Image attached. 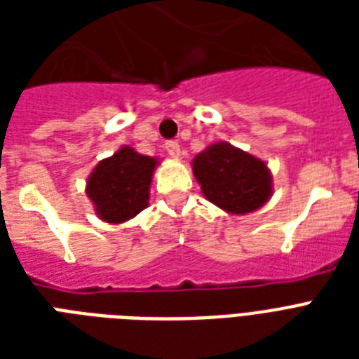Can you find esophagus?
<instances>
[{"label":"esophagus","mask_w":359,"mask_h":359,"mask_svg":"<svg viewBox=\"0 0 359 359\" xmlns=\"http://www.w3.org/2000/svg\"><path fill=\"white\" fill-rule=\"evenodd\" d=\"M165 151L171 158H179L180 156V145L179 141H168L165 143Z\"/></svg>","instance_id":"34e87169"}]
</instances>
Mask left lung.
I'll return each mask as SVG.
<instances>
[{
	"label": "left lung",
	"mask_w": 359,
	"mask_h": 359,
	"mask_svg": "<svg viewBox=\"0 0 359 359\" xmlns=\"http://www.w3.org/2000/svg\"><path fill=\"white\" fill-rule=\"evenodd\" d=\"M191 169L203 196L227 214L255 212L273 194L266 162L227 141L212 143L199 152Z\"/></svg>",
	"instance_id": "1"
}]
</instances>
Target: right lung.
Wrapping results in <instances>:
<instances>
[{
    "instance_id": "1",
    "label": "right lung",
    "mask_w": 359,
    "mask_h": 359,
    "mask_svg": "<svg viewBox=\"0 0 359 359\" xmlns=\"http://www.w3.org/2000/svg\"><path fill=\"white\" fill-rule=\"evenodd\" d=\"M158 163V158L140 154L128 145L100 160L86 186L98 218L114 225L124 224L149 207L152 173Z\"/></svg>"
}]
</instances>
